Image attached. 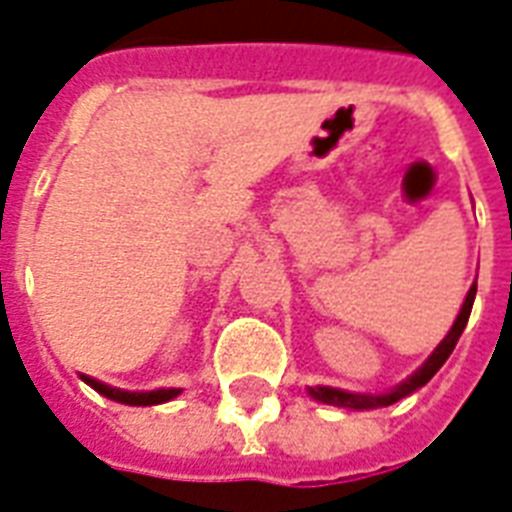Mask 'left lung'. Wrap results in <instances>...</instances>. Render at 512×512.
Masks as SVG:
<instances>
[{"instance_id": "obj_1", "label": "left lung", "mask_w": 512, "mask_h": 512, "mask_svg": "<svg viewBox=\"0 0 512 512\" xmlns=\"http://www.w3.org/2000/svg\"><path fill=\"white\" fill-rule=\"evenodd\" d=\"M473 300H476V284L470 287L468 297H465V303H462V308H460V316H457V321H454L452 329H449V335L441 340V345H438V348L430 353L428 361H425V364H422L420 369L412 374V377H406V380L401 382V385H396V388L390 390V393H380V396H372V393H348V390L327 388V385L308 388V393H311L316 401H321V404L342 406V409H382V406L396 404V401L406 398L417 388H422V385H425V382H428L430 377H433V374L441 369V366H444L446 358L452 356L454 345H457V340H460V335L465 332V324H468V319H470Z\"/></svg>"}]
</instances>
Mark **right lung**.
Segmentation results:
<instances>
[{
  "label": "right lung",
  "instance_id": "right-lung-1",
  "mask_svg": "<svg viewBox=\"0 0 512 512\" xmlns=\"http://www.w3.org/2000/svg\"><path fill=\"white\" fill-rule=\"evenodd\" d=\"M82 380L98 390L100 396H106L111 398V401H119V404H130V406H154L180 396V388H159V390H146V393H132V390L111 388V385H106V382L92 380V377H84V374H82Z\"/></svg>",
  "mask_w": 512,
  "mask_h": 512
}]
</instances>
